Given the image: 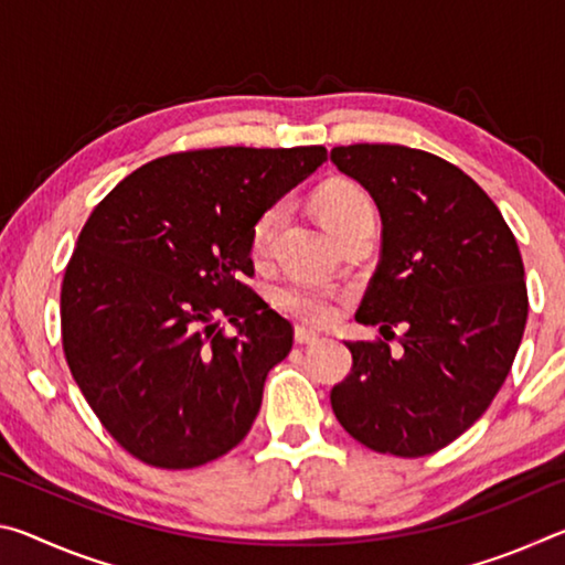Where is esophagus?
Returning <instances> with one entry per match:
<instances>
[{
	"instance_id": "1",
	"label": "esophagus",
	"mask_w": 565,
	"mask_h": 565,
	"mask_svg": "<svg viewBox=\"0 0 565 565\" xmlns=\"http://www.w3.org/2000/svg\"><path fill=\"white\" fill-rule=\"evenodd\" d=\"M294 339H296V343H317V341H319V333H317V331H311V329L296 327V331H294Z\"/></svg>"
}]
</instances>
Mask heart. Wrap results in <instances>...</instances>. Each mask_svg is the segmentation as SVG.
Wrapping results in <instances>:
<instances>
[{
	"mask_svg": "<svg viewBox=\"0 0 565 565\" xmlns=\"http://www.w3.org/2000/svg\"><path fill=\"white\" fill-rule=\"evenodd\" d=\"M281 206H271L269 212L259 216L252 232V254L264 256L266 248L271 244V236L276 226L281 222ZM317 212L321 216L323 226L341 238L361 224H374V204L366 196V191L359 189L349 181H333V184L323 186L317 194ZM339 294L329 289V286L306 284V281H291L284 284L274 291L276 309H281L289 317L299 319L303 323H327L333 317V301Z\"/></svg>",
	"mask_w": 565,
	"mask_h": 565,
	"instance_id": "1",
	"label": "heart"
}]
</instances>
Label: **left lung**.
Segmentation results:
<instances>
[{"label":"left lung","instance_id":"obj_1","mask_svg":"<svg viewBox=\"0 0 565 565\" xmlns=\"http://www.w3.org/2000/svg\"><path fill=\"white\" fill-rule=\"evenodd\" d=\"M331 161L381 214V262L356 321L404 331L398 353L347 341L353 366L331 408L371 451L428 456L471 428L509 376L529 319L519 244L489 194L441 157L351 145Z\"/></svg>","mask_w":565,"mask_h":565}]
</instances>
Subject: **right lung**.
<instances>
[{
    "label": "right lung",
    "mask_w": 565,
    "mask_h": 565,
    "mask_svg": "<svg viewBox=\"0 0 565 565\" xmlns=\"http://www.w3.org/2000/svg\"><path fill=\"white\" fill-rule=\"evenodd\" d=\"M323 147H218L159 157L94 209L62 281L70 371L124 451L196 468L242 441L294 329L252 286L259 216ZM237 323L236 338L216 318Z\"/></svg>",
    "instance_id": "1"
}]
</instances>
